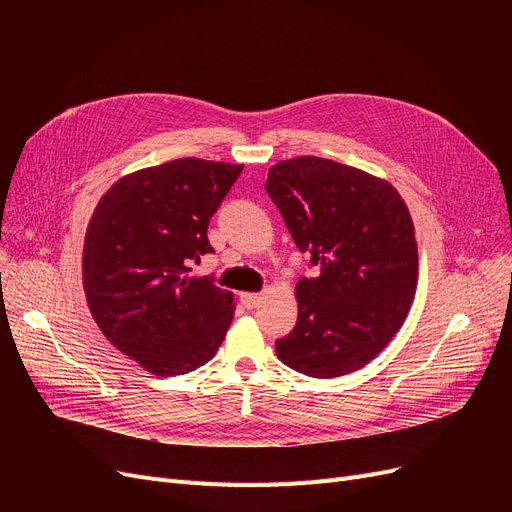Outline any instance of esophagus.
Listing matches in <instances>:
<instances>
[{
    "label": "esophagus",
    "instance_id": "obj_1",
    "mask_svg": "<svg viewBox=\"0 0 512 512\" xmlns=\"http://www.w3.org/2000/svg\"><path fill=\"white\" fill-rule=\"evenodd\" d=\"M240 301H242V305H245L247 309H255V307H259V305L263 303V294H257V292H242Z\"/></svg>",
    "mask_w": 512,
    "mask_h": 512
}]
</instances>
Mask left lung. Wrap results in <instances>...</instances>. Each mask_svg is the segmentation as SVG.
<instances>
[{"instance_id": "left-lung-1", "label": "left lung", "mask_w": 512, "mask_h": 512, "mask_svg": "<svg viewBox=\"0 0 512 512\" xmlns=\"http://www.w3.org/2000/svg\"><path fill=\"white\" fill-rule=\"evenodd\" d=\"M265 191L294 245L319 265L317 278L294 288L299 317L276 342L280 361L319 380L365 367L415 299L419 253L407 203L388 180L313 155L278 161Z\"/></svg>"}]
</instances>
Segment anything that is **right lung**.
I'll return each instance as SVG.
<instances>
[{"label": "right lung", "instance_id": "right-lung-1", "mask_svg": "<svg viewBox=\"0 0 512 512\" xmlns=\"http://www.w3.org/2000/svg\"><path fill=\"white\" fill-rule=\"evenodd\" d=\"M242 164L182 157L122 176L87 226L83 288L118 351L168 378L205 365L232 324L234 294L191 276L213 247L209 218Z\"/></svg>", "mask_w": 512, "mask_h": 512}]
</instances>
